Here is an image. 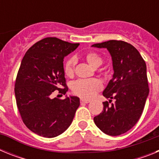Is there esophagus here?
Instances as JSON below:
<instances>
[{"mask_svg":"<svg viewBox=\"0 0 159 159\" xmlns=\"http://www.w3.org/2000/svg\"><path fill=\"white\" fill-rule=\"evenodd\" d=\"M91 101L89 99H80V102L81 103H88Z\"/></svg>","mask_w":159,"mask_h":159,"instance_id":"esophagus-1","label":"esophagus"}]
</instances>
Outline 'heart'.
Returning <instances> with one entry per match:
<instances>
[{
  "instance_id": "heart-1",
  "label": "heart",
  "mask_w": 159,
  "mask_h": 159,
  "mask_svg": "<svg viewBox=\"0 0 159 159\" xmlns=\"http://www.w3.org/2000/svg\"><path fill=\"white\" fill-rule=\"evenodd\" d=\"M87 61L91 66L98 67L102 64V59L99 55L94 52H90L85 56ZM76 60L75 57H70L64 62V74L67 77H72L75 73V67ZM102 88V83L97 79H89V80H78L71 84V92L75 95L84 98L91 99Z\"/></svg>"
}]
</instances>
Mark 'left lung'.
<instances>
[{
    "label": "left lung",
    "instance_id": "left-lung-1",
    "mask_svg": "<svg viewBox=\"0 0 159 159\" xmlns=\"http://www.w3.org/2000/svg\"><path fill=\"white\" fill-rule=\"evenodd\" d=\"M92 46L107 49L114 69L102 92L111 99L102 102V111L94 117V122L105 134L120 135L134 127L143 113L149 94L147 65L139 51L127 42L111 40ZM112 98L116 101L110 105Z\"/></svg>",
    "mask_w": 159,
    "mask_h": 159
}]
</instances>
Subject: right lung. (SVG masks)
<instances>
[{"label": "right lung", "mask_w": 159, "mask_h": 159, "mask_svg": "<svg viewBox=\"0 0 159 159\" xmlns=\"http://www.w3.org/2000/svg\"><path fill=\"white\" fill-rule=\"evenodd\" d=\"M80 43L47 37L26 52L15 82L18 111L25 126L38 135L54 138L65 131L73 120L80 99H52L54 91L65 95L64 58Z\"/></svg>", "instance_id": "right-lung-1"}]
</instances>
